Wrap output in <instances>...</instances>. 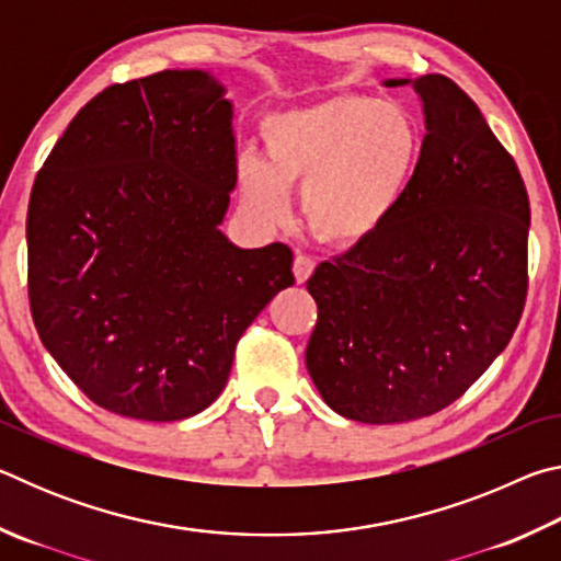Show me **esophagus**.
<instances>
[{"mask_svg": "<svg viewBox=\"0 0 561 561\" xmlns=\"http://www.w3.org/2000/svg\"><path fill=\"white\" fill-rule=\"evenodd\" d=\"M314 270H317V262L311 260L309 254H297V257H294V277H297L299 284L307 282Z\"/></svg>", "mask_w": 561, "mask_h": 561, "instance_id": "34e87169", "label": "esophagus"}]
</instances>
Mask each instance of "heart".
Instances as JSON below:
<instances>
[{"mask_svg": "<svg viewBox=\"0 0 561 561\" xmlns=\"http://www.w3.org/2000/svg\"><path fill=\"white\" fill-rule=\"evenodd\" d=\"M264 160L244 156L237 183L244 203L270 225L289 220V193L321 242L354 247L386 225L417 165L421 136L396 103L334 96L274 113L262 126Z\"/></svg>", "mask_w": 561, "mask_h": 561, "instance_id": "b5f03b06", "label": "heart"}]
</instances>
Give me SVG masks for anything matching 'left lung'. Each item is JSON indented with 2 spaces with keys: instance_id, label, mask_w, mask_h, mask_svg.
I'll return each instance as SVG.
<instances>
[{
  "instance_id": "1",
  "label": "left lung",
  "mask_w": 561,
  "mask_h": 561,
  "mask_svg": "<svg viewBox=\"0 0 561 561\" xmlns=\"http://www.w3.org/2000/svg\"><path fill=\"white\" fill-rule=\"evenodd\" d=\"M413 89L428 133L411 185L381 230L307 282L319 307L311 381L339 415L374 425L458 401L510 344L529 287L515 158L448 76Z\"/></svg>"
}]
</instances>
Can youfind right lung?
Returning a JSON list of instances; mask_svg holds the SVG:
<instances>
[{
  "label": "right lung",
  "mask_w": 561,
  "mask_h": 561,
  "mask_svg": "<svg viewBox=\"0 0 561 561\" xmlns=\"http://www.w3.org/2000/svg\"><path fill=\"white\" fill-rule=\"evenodd\" d=\"M234 183L232 103L203 71L113 83L56 140L26 213L30 307L96 405L201 413L244 329L294 284L287 244L240 250L217 230Z\"/></svg>",
  "instance_id": "right-lung-1"
}]
</instances>
